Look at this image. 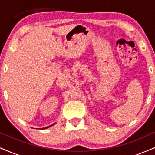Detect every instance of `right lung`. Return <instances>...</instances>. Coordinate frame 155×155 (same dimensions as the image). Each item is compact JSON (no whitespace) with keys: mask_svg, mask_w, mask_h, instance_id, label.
I'll return each mask as SVG.
<instances>
[{"mask_svg":"<svg viewBox=\"0 0 155 155\" xmlns=\"http://www.w3.org/2000/svg\"><path fill=\"white\" fill-rule=\"evenodd\" d=\"M54 124H51V125H50V126H48V127H44V128H41V129H46V128H48V127H51V126H52V125H54Z\"/></svg>","mask_w":155,"mask_h":155,"instance_id":"add662e5","label":"right lung"}]
</instances>
